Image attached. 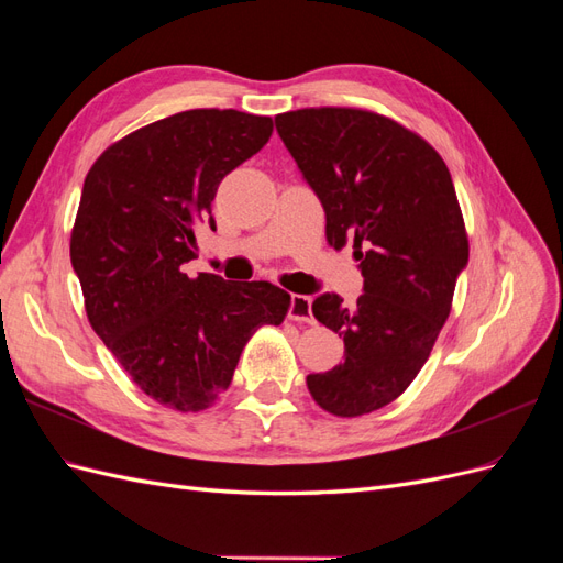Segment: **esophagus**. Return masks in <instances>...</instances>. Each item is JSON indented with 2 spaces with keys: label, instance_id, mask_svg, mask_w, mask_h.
Masks as SVG:
<instances>
[{
  "label": "esophagus",
  "instance_id": "obj_1",
  "mask_svg": "<svg viewBox=\"0 0 563 563\" xmlns=\"http://www.w3.org/2000/svg\"><path fill=\"white\" fill-rule=\"evenodd\" d=\"M288 317L296 319V321H308V323H312V321H314V314H312V298H310V296L294 294V296H291V305H288Z\"/></svg>",
  "mask_w": 563,
  "mask_h": 563
}]
</instances>
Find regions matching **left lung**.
<instances>
[{
    "label": "left lung",
    "instance_id": "8db88e82",
    "mask_svg": "<svg viewBox=\"0 0 563 563\" xmlns=\"http://www.w3.org/2000/svg\"><path fill=\"white\" fill-rule=\"evenodd\" d=\"M275 126L321 201L329 244L354 242L364 277L354 308L338 294L314 298L317 321L343 335L345 362L310 373L308 389L340 418L378 411L428 362L467 267L451 174L432 145L376 112L308 108Z\"/></svg>",
    "mask_w": 563,
    "mask_h": 563
}]
</instances>
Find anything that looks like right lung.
Wrapping results in <instances>:
<instances>
[{
  "label": "right lung",
  "mask_w": 563,
  "mask_h": 563,
  "mask_svg": "<svg viewBox=\"0 0 563 563\" xmlns=\"http://www.w3.org/2000/svg\"><path fill=\"white\" fill-rule=\"evenodd\" d=\"M269 135V117L187 110L129 133L84 180L70 258L91 327L147 397L183 413L209 408L249 338L291 305L269 282L180 269L197 225L216 230L220 180Z\"/></svg>",
  "instance_id": "right-lung-1"
}]
</instances>
